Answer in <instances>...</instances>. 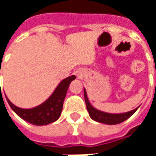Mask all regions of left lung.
I'll return each mask as SVG.
<instances>
[{
  "instance_id": "8db88e82",
  "label": "left lung",
  "mask_w": 156,
  "mask_h": 156,
  "mask_svg": "<svg viewBox=\"0 0 156 156\" xmlns=\"http://www.w3.org/2000/svg\"><path fill=\"white\" fill-rule=\"evenodd\" d=\"M84 90V99L85 103H86V107H87V110L88 111L89 116L91 117L92 119L94 121L99 122V123H103L105 124H117L119 123H122L125 121L127 119L132 116L134 115L135 111L137 110L138 108H134V110L126 112V113H122V114H108V113H105V112L100 111L94 107H93L90 102L88 100V96H87V92Z\"/></svg>"
}]
</instances>
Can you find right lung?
Masks as SVG:
<instances>
[{
    "label": "right lung",
    "instance_id": "1",
    "mask_svg": "<svg viewBox=\"0 0 156 156\" xmlns=\"http://www.w3.org/2000/svg\"><path fill=\"white\" fill-rule=\"evenodd\" d=\"M75 78L76 76L72 75L60 82L51 96L44 103L35 108L27 109L18 108L13 105L7 97H5V98L12 110L22 119L34 125H47L58 120L60 117L69 84Z\"/></svg>",
    "mask_w": 156,
    "mask_h": 156
}]
</instances>
